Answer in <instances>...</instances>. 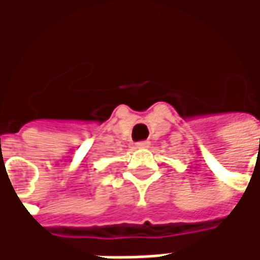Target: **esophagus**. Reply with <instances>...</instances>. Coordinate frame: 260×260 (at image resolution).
I'll return each mask as SVG.
<instances>
[{"instance_id": "obj_1", "label": "esophagus", "mask_w": 260, "mask_h": 260, "mask_svg": "<svg viewBox=\"0 0 260 260\" xmlns=\"http://www.w3.org/2000/svg\"><path fill=\"white\" fill-rule=\"evenodd\" d=\"M149 145H150V142L147 141L138 142V143H136V147H149Z\"/></svg>"}]
</instances>
